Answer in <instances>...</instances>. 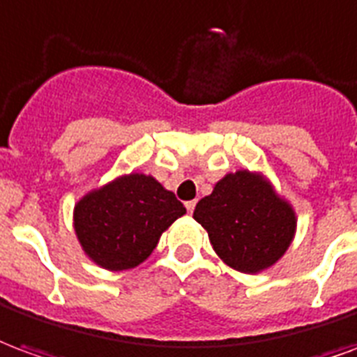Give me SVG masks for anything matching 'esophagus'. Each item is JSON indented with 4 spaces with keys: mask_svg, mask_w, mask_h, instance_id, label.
Masks as SVG:
<instances>
[{
    "mask_svg": "<svg viewBox=\"0 0 357 357\" xmlns=\"http://www.w3.org/2000/svg\"><path fill=\"white\" fill-rule=\"evenodd\" d=\"M186 209H188V213L190 215H192V213H194V209H196V199H192V202H186Z\"/></svg>",
    "mask_w": 357,
    "mask_h": 357,
    "instance_id": "obj_1",
    "label": "esophagus"
}]
</instances>
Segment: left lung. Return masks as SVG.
<instances>
[{
	"label": "left lung",
	"mask_w": 357,
	"mask_h": 357,
	"mask_svg": "<svg viewBox=\"0 0 357 357\" xmlns=\"http://www.w3.org/2000/svg\"><path fill=\"white\" fill-rule=\"evenodd\" d=\"M194 218L207 230L218 259L243 274L274 266L296 232L293 205L262 173L249 169L222 176L197 202Z\"/></svg>",
	"instance_id": "1"
}]
</instances>
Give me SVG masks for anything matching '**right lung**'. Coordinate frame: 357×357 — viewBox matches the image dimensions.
<instances>
[{
	"mask_svg": "<svg viewBox=\"0 0 357 357\" xmlns=\"http://www.w3.org/2000/svg\"><path fill=\"white\" fill-rule=\"evenodd\" d=\"M186 213L152 175L129 173L91 190L74 205V232L96 266L121 272L152 255L161 234Z\"/></svg>",
	"mask_w": 357,
	"mask_h": 357,
	"instance_id": "1",
	"label": "right lung"
}]
</instances>
